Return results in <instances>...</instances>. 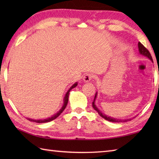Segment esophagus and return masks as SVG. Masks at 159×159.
Returning a JSON list of instances; mask_svg holds the SVG:
<instances>
[{"label": "esophagus", "instance_id": "obj_1", "mask_svg": "<svg viewBox=\"0 0 159 159\" xmlns=\"http://www.w3.org/2000/svg\"><path fill=\"white\" fill-rule=\"evenodd\" d=\"M93 77L94 76L92 74L87 73L84 75V76H83V80H84V82L88 83L90 81V80L93 79Z\"/></svg>", "mask_w": 159, "mask_h": 159}]
</instances>
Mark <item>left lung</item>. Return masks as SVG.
<instances>
[{"instance_id": "obj_1", "label": "left lung", "mask_w": 159, "mask_h": 159, "mask_svg": "<svg viewBox=\"0 0 159 159\" xmlns=\"http://www.w3.org/2000/svg\"><path fill=\"white\" fill-rule=\"evenodd\" d=\"M138 49H139V52L140 55H142L145 56V57H147L151 61H153L152 60V55H151L150 52H149V50H148L146 48H145L143 45H142L140 42L138 43ZM97 95H98V92L96 93L95 94V98H94V100L93 102V109L96 110L97 111H98V114H99L100 116H102L104 119H106L107 120H109V121H111V122H114V123H119V122H126L128 121V120H132L131 118H128V119H118V118H113V117H110V116H107V115H105L103 113H102V111L100 110H99V109L97 107V106L95 105V99L97 98Z\"/></svg>"}]
</instances>
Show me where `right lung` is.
<instances>
[{
    "label": "right lung",
    "mask_w": 159,
    "mask_h": 159,
    "mask_svg": "<svg viewBox=\"0 0 159 159\" xmlns=\"http://www.w3.org/2000/svg\"><path fill=\"white\" fill-rule=\"evenodd\" d=\"M78 85V83H75L74 84L71 86V88H69V90L67 91L65 96H64V104L62 107H61V108L60 109V110L59 111H57V113H56L55 114H54L52 116H51L50 118H46V119H39V120H36V119H32V118H27V119L29 120H30V121H33V122H36V123H47V122H50L51 121V120H52L54 119H55L56 118H57L59 116H60L61 113H62V111H64V109H65L67 105V103H68V101H69V92L71 91V89H73L74 88L76 87V85Z\"/></svg>",
    "instance_id": "add662e5"
}]
</instances>
